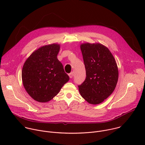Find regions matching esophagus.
Listing matches in <instances>:
<instances>
[{"label":"esophagus","mask_w":145,"mask_h":145,"mask_svg":"<svg viewBox=\"0 0 145 145\" xmlns=\"http://www.w3.org/2000/svg\"><path fill=\"white\" fill-rule=\"evenodd\" d=\"M73 72H71V73H69V77L71 78H73Z\"/></svg>","instance_id":"34e87169"}]
</instances>
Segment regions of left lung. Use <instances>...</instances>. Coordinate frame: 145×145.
I'll return each instance as SVG.
<instances>
[{
  "label": "left lung",
  "mask_w": 145,
  "mask_h": 145,
  "mask_svg": "<svg viewBox=\"0 0 145 145\" xmlns=\"http://www.w3.org/2000/svg\"><path fill=\"white\" fill-rule=\"evenodd\" d=\"M86 78L78 86L81 96L92 105H98L114 92L118 80L116 61L105 46L85 43L80 45Z\"/></svg>",
  "instance_id": "left-lung-1"
}]
</instances>
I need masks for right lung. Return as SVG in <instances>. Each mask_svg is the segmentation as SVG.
<instances>
[{
	"instance_id": "add662e5",
	"label": "right lung",
	"mask_w": 145,
	"mask_h": 145,
	"mask_svg": "<svg viewBox=\"0 0 145 145\" xmlns=\"http://www.w3.org/2000/svg\"><path fill=\"white\" fill-rule=\"evenodd\" d=\"M59 45L43 46L26 59L22 71L23 85L35 100L46 103L56 96L69 80L57 59Z\"/></svg>"
}]
</instances>
